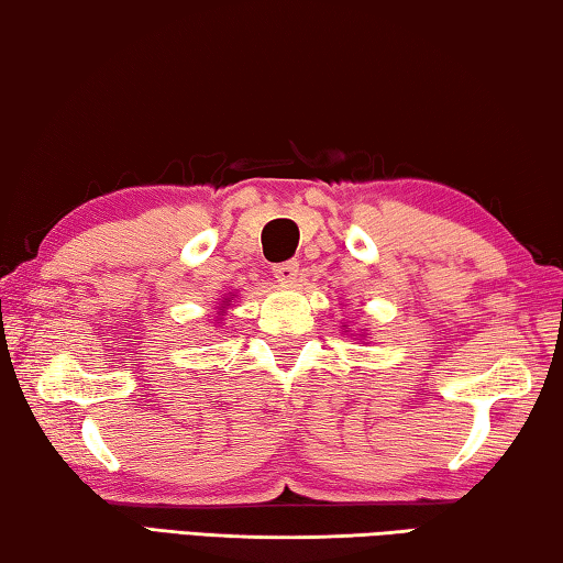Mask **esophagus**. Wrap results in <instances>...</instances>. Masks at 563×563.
Returning <instances> with one entry per match:
<instances>
[{
	"mask_svg": "<svg viewBox=\"0 0 563 563\" xmlns=\"http://www.w3.org/2000/svg\"><path fill=\"white\" fill-rule=\"evenodd\" d=\"M298 267L300 265L296 261L273 265V278H278V283H285V285H292L298 280Z\"/></svg>",
	"mask_w": 563,
	"mask_h": 563,
	"instance_id": "1",
	"label": "esophagus"
}]
</instances>
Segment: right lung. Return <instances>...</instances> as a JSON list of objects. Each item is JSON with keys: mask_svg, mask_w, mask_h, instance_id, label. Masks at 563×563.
I'll use <instances>...</instances> for the list:
<instances>
[{"mask_svg": "<svg viewBox=\"0 0 563 563\" xmlns=\"http://www.w3.org/2000/svg\"><path fill=\"white\" fill-rule=\"evenodd\" d=\"M225 302H228V298H225V300H222V306H225ZM220 310H222V308H220Z\"/></svg>", "mask_w": 563, "mask_h": 563, "instance_id": "right-lung-1", "label": "right lung"}]
</instances>
